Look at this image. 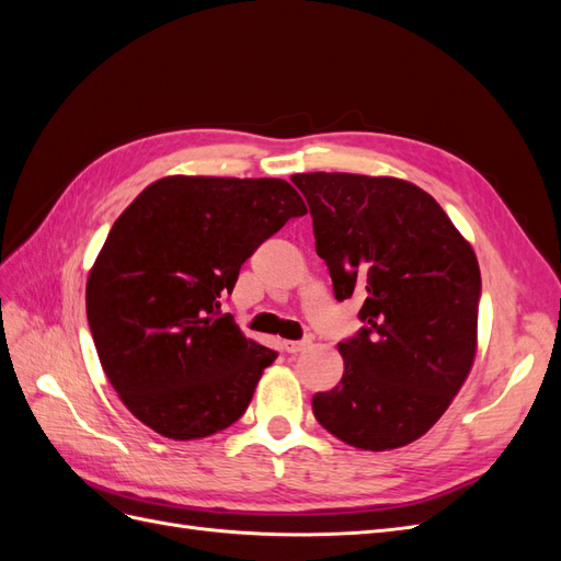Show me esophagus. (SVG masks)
<instances>
[{"label":"esophagus","instance_id":"obj_1","mask_svg":"<svg viewBox=\"0 0 561 561\" xmlns=\"http://www.w3.org/2000/svg\"><path fill=\"white\" fill-rule=\"evenodd\" d=\"M309 346V339H301V342H283L285 353H299Z\"/></svg>","mask_w":561,"mask_h":561}]
</instances>
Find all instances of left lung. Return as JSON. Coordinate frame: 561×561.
<instances>
[{
    "mask_svg": "<svg viewBox=\"0 0 561 561\" xmlns=\"http://www.w3.org/2000/svg\"><path fill=\"white\" fill-rule=\"evenodd\" d=\"M293 182L309 203L334 299H365L363 328L336 344L344 377L313 396V414L358 449L410 445L445 414L470 371L478 257L439 203L410 182L351 173Z\"/></svg>",
    "mask_w": 561,
    "mask_h": 561,
    "instance_id": "obj_1",
    "label": "left lung"
}]
</instances>
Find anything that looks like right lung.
<instances>
[{
	"label": "right lung",
	"instance_id": "right-lung-1",
	"mask_svg": "<svg viewBox=\"0 0 561 561\" xmlns=\"http://www.w3.org/2000/svg\"><path fill=\"white\" fill-rule=\"evenodd\" d=\"M307 215L285 180L163 178L118 215L87 283L98 358L118 398L163 437L239 421L278 358L243 336L219 297L287 219Z\"/></svg>",
	"mask_w": 561,
	"mask_h": 561
}]
</instances>
